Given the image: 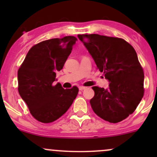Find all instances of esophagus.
<instances>
[{"label": "esophagus", "instance_id": "esophagus-1", "mask_svg": "<svg viewBox=\"0 0 157 157\" xmlns=\"http://www.w3.org/2000/svg\"><path fill=\"white\" fill-rule=\"evenodd\" d=\"M86 89V87H85V86H79V90H80V91H82V90H85Z\"/></svg>", "mask_w": 157, "mask_h": 157}]
</instances>
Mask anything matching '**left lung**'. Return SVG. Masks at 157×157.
<instances>
[{"label": "left lung", "instance_id": "obj_1", "mask_svg": "<svg viewBox=\"0 0 157 157\" xmlns=\"http://www.w3.org/2000/svg\"><path fill=\"white\" fill-rule=\"evenodd\" d=\"M109 82L107 89L93 86L90 100L94 112L105 121L117 123L136 109L144 95V72L136 52L125 40L91 34L78 35Z\"/></svg>", "mask_w": 157, "mask_h": 157}]
</instances>
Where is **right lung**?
Here are the masks:
<instances>
[{
  "instance_id": "right-lung-1",
  "label": "right lung",
  "mask_w": 157,
  "mask_h": 157,
  "mask_svg": "<svg viewBox=\"0 0 157 157\" xmlns=\"http://www.w3.org/2000/svg\"><path fill=\"white\" fill-rule=\"evenodd\" d=\"M77 39L74 36L42 41L30 48L17 71L18 92L37 121L49 123L67 111L78 88L64 89L56 73L63 67Z\"/></svg>"
}]
</instances>
